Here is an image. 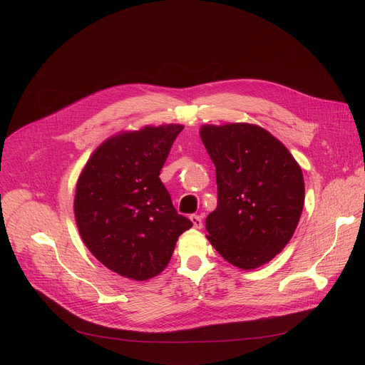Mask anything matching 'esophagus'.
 Listing matches in <instances>:
<instances>
[{
  "label": "esophagus",
  "instance_id": "34e87169",
  "mask_svg": "<svg viewBox=\"0 0 365 365\" xmlns=\"http://www.w3.org/2000/svg\"><path fill=\"white\" fill-rule=\"evenodd\" d=\"M190 222H192V225H194L195 229H201V227H202V217L198 216V215H192V216H190Z\"/></svg>",
  "mask_w": 365,
  "mask_h": 365
}]
</instances>
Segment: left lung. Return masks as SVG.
I'll use <instances>...</instances> for the list:
<instances>
[{
  "label": "left lung",
  "instance_id": "left-lung-1",
  "mask_svg": "<svg viewBox=\"0 0 365 365\" xmlns=\"http://www.w3.org/2000/svg\"><path fill=\"white\" fill-rule=\"evenodd\" d=\"M200 136L217 182V207L205 219L208 241L240 269L271 262L292 240L302 215L300 165L255 124H205Z\"/></svg>",
  "mask_w": 365,
  "mask_h": 365
}]
</instances>
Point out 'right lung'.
Listing matches in <instances>:
<instances>
[{"label": "right lung", "mask_w": 365, "mask_h": 365, "mask_svg": "<svg viewBox=\"0 0 365 365\" xmlns=\"http://www.w3.org/2000/svg\"><path fill=\"white\" fill-rule=\"evenodd\" d=\"M180 124L146 125L106 139L76 182L73 213L91 255L121 277L146 281L168 264L192 226L173 207L160 171Z\"/></svg>", "instance_id": "add662e5"}]
</instances>
